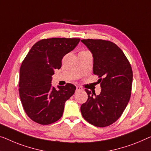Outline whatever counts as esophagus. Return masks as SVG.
Here are the masks:
<instances>
[{
  "instance_id": "esophagus-1",
  "label": "esophagus",
  "mask_w": 151,
  "mask_h": 151,
  "mask_svg": "<svg viewBox=\"0 0 151 151\" xmlns=\"http://www.w3.org/2000/svg\"><path fill=\"white\" fill-rule=\"evenodd\" d=\"M81 90H82V88L79 86H76V91H81Z\"/></svg>"
}]
</instances>
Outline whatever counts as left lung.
Wrapping results in <instances>:
<instances>
[{
  "mask_svg": "<svg viewBox=\"0 0 151 151\" xmlns=\"http://www.w3.org/2000/svg\"><path fill=\"white\" fill-rule=\"evenodd\" d=\"M91 51L93 72L100 78L101 93L85 89L87 102L81 106L82 116L97 127H106L120 117L129 102L133 79L131 65L122 50L109 40H81Z\"/></svg>",
  "mask_w": 151,
  "mask_h": 151,
  "instance_id": "8db88e82",
  "label": "left lung"
}]
</instances>
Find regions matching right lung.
Segmentation results:
<instances>
[{
	"label": "right lung",
	"mask_w": 151,
	"mask_h": 151,
	"mask_svg": "<svg viewBox=\"0 0 151 151\" xmlns=\"http://www.w3.org/2000/svg\"><path fill=\"white\" fill-rule=\"evenodd\" d=\"M79 39L52 38L34 45L22 62L19 70V93L29 117L41 125L53 123L62 117L66 100L75 93L76 87L51 84L55 70L62 66L66 54L73 51Z\"/></svg>",
	"instance_id": "right-lung-1"
}]
</instances>
